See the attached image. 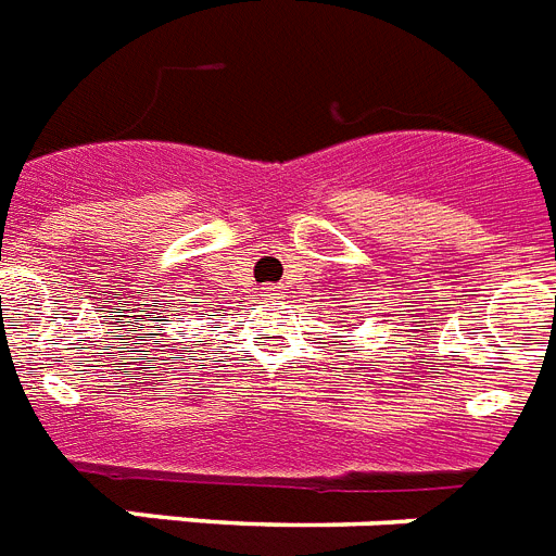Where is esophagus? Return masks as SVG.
Here are the masks:
<instances>
[{"instance_id":"34e87169","label":"esophagus","mask_w":556,"mask_h":556,"mask_svg":"<svg viewBox=\"0 0 556 556\" xmlns=\"http://www.w3.org/2000/svg\"><path fill=\"white\" fill-rule=\"evenodd\" d=\"M269 292H273V295H278V287H269Z\"/></svg>"}]
</instances>
